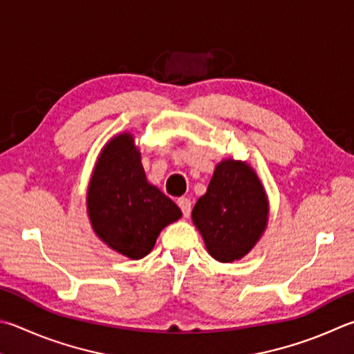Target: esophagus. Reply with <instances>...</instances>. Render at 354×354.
I'll use <instances>...</instances> for the list:
<instances>
[{"instance_id":"34e87169","label":"esophagus","mask_w":354,"mask_h":354,"mask_svg":"<svg viewBox=\"0 0 354 354\" xmlns=\"http://www.w3.org/2000/svg\"><path fill=\"white\" fill-rule=\"evenodd\" d=\"M178 205H179V209L183 210V215L185 218H189L190 212H192V201H190V199L189 198H179L178 199Z\"/></svg>"}]
</instances>
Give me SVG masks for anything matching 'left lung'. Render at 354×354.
<instances>
[{"label":"left lung","instance_id":"obj_1","mask_svg":"<svg viewBox=\"0 0 354 354\" xmlns=\"http://www.w3.org/2000/svg\"><path fill=\"white\" fill-rule=\"evenodd\" d=\"M192 221L210 257L220 263L241 260L269 221V199L257 171L246 160L218 162L207 190L192 210Z\"/></svg>","mask_w":354,"mask_h":354}]
</instances>
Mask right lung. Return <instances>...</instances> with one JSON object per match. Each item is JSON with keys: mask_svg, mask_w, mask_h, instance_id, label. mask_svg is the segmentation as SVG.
Segmentation results:
<instances>
[{"mask_svg": "<svg viewBox=\"0 0 354 354\" xmlns=\"http://www.w3.org/2000/svg\"><path fill=\"white\" fill-rule=\"evenodd\" d=\"M86 212L97 239L131 260L149 255L160 230L183 216L149 183L130 131L115 134L99 153L88 183Z\"/></svg>", "mask_w": 354, "mask_h": 354, "instance_id": "add662e5", "label": "right lung"}]
</instances>
